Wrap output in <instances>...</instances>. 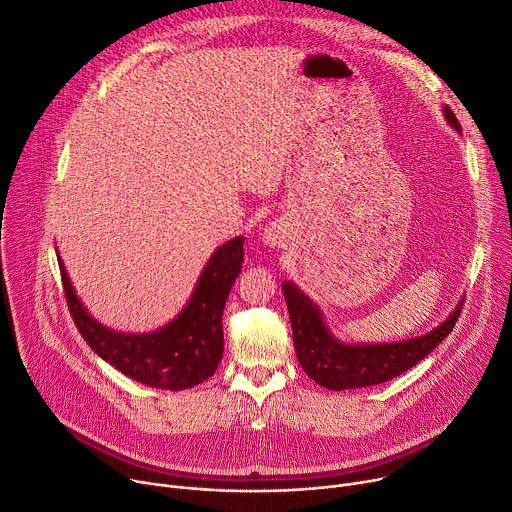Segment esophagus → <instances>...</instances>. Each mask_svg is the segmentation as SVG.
<instances>
[{
    "label": "esophagus",
    "mask_w": 512,
    "mask_h": 512,
    "mask_svg": "<svg viewBox=\"0 0 512 512\" xmlns=\"http://www.w3.org/2000/svg\"><path fill=\"white\" fill-rule=\"evenodd\" d=\"M266 240L270 242V244H274L279 240V235H277V229H268V233H266Z\"/></svg>",
    "instance_id": "esophagus-1"
}]
</instances>
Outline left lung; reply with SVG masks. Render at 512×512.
Returning <instances> with one entry per match:
<instances>
[{"label":"left lung","instance_id":"left-lung-1","mask_svg":"<svg viewBox=\"0 0 512 512\" xmlns=\"http://www.w3.org/2000/svg\"><path fill=\"white\" fill-rule=\"evenodd\" d=\"M447 121L459 131L461 125L449 106H445ZM287 309L293 328V342L299 365L303 371L324 387L340 391L369 387L385 383L404 371L418 365L430 350H435L443 338L451 334L455 322L461 316V305L451 316L432 332L387 344H355L348 346L338 342L322 322L320 309L313 305L297 287L291 283L283 285Z\"/></svg>","mask_w":512,"mask_h":512}]
</instances>
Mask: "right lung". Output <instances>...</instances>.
I'll use <instances>...</instances> for the list:
<instances>
[{
	"label": "right lung",
	"instance_id": "right-lung-1",
	"mask_svg": "<svg viewBox=\"0 0 512 512\" xmlns=\"http://www.w3.org/2000/svg\"><path fill=\"white\" fill-rule=\"evenodd\" d=\"M244 238H233L211 256L188 305L166 328L121 334L100 326L75 297L59 258L61 283L75 328L90 348L127 377L170 391L209 379L223 357V307L242 270Z\"/></svg>",
	"mask_w": 512,
	"mask_h": 512
}]
</instances>
